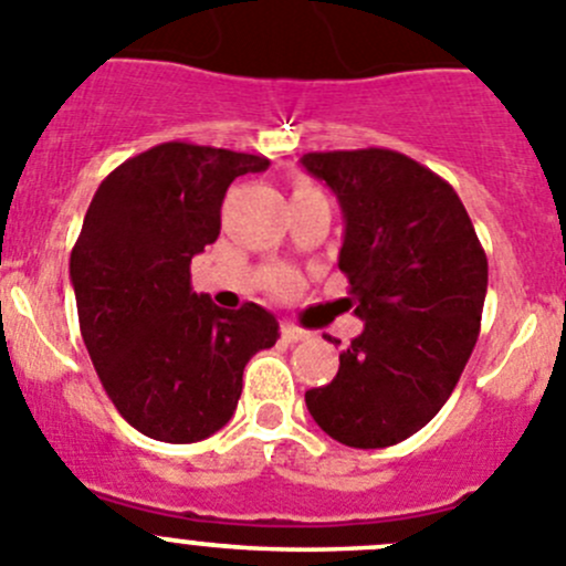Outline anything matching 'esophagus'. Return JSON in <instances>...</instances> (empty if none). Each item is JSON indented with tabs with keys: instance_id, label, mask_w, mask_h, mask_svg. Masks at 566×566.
<instances>
[{
	"instance_id": "esophagus-1",
	"label": "esophagus",
	"mask_w": 566,
	"mask_h": 566,
	"mask_svg": "<svg viewBox=\"0 0 566 566\" xmlns=\"http://www.w3.org/2000/svg\"><path fill=\"white\" fill-rule=\"evenodd\" d=\"M279 334H282L284 343H298V339L306 337L304 328L293 326V323H282V328H279Z\"/></svg>"
}]
</instances>
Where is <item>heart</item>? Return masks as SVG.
Returning a JSON list of instances; mask_svg holds the SVG:
<instances>
[{
    "label": "heart",
    "instance_id": "b5f03b06",
    "mask_svg": "<svg viewBox=\"0 0 566 566\" xmlns=\"http://www.w3.org/2000/svg\"><path fill=\"white\" fill-rule=\"evenodd\" d=\"M295 190H310V185L298 182V188H295ZM293 284H295L293 273H287V271L271 273V287L279 290V293H284V290H290V287H293Z\"/></svg>",
    "mask_w": 566,
    "mask_h": 566
}]
</instances>
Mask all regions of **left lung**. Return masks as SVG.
I'll list each match as a JSON object with an SVG mask.
<instances>
[{
	"mask_svg": "<svg viewBox=\"0 0 566 566\" xmlns=\"http://www.w3.org/2000/svg\"><path fill=\"white\" fill-rule=\"evenodd\" d=\"M301 163L343 207V301L365 321L306 409L348 448L398 446L446 406L473 354L486 254L457 190L400 151H310Z\"/></svg>",
	"mask_w": 566,
	"mask_h": 566,
	"instance_id": "1",
	"label": "left lung"
}]
</instances>
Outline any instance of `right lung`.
Here are the masks:
<instances>
[{
    "label": "right lung",
    "instance_id": "add662e5",
    "mask_svg": "<svg viewBox=\"0 0 566 566\" xmlns=\"http://www.w3.org/2000/svg\"><path fill=\"white\" fill-rule=\"evenodd\" d=\"M268 157L171 140L107 174L71 251L85 348L132 429L199 442L232 420L243 367L279 339V323L245 301L221 310L190 287V260L221 234V205Z\"/></svg>",
    "mask_w": 566,
    "mask_h": 566
}]
</instances>
